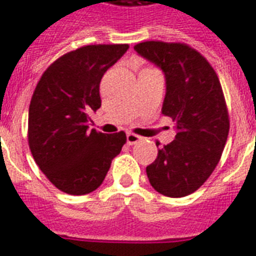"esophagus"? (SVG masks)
<instances>
[{
	"label": "esophagus",
	"mask_w": 256,
	"mask_h": 256,
	"mask_svg": "<svg viewBox=\"0 0 256 256\" xmlns=\"http://www.w3.org/2000/svg\"><path fill=\"white\" fill-rule=\"evenodd\" d=\"M142 140V138L141 136H138V134H126V142L130 145H134V144H138V141Z\"/></svg>",
	"instance_id": "obj_1"
}]
</instances>
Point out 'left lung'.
<instances>
[{
    "label": "left lung",
    "instance_id": "8db88e82",
    "mask_svg": "<svg viewBox=\"0 0 256 256\" xmlns=\"http://www.w3.org/2000/svg\"><path fill=\"white\" fill-rule=\"evenodd\" d=\"M134 48L165 74L162 114L173 118L177 134L158 149L146 176L162 196L185 197L212 176L228 141L230 118L220 79L208 59L189 44L146 40Z\"/></svg>",
    "mask_w": 256,
    "mask_h": 256
}]
</instances>
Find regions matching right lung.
Instances as JSON below:
<instances>
[{"instance_id": "right-lung-1", "label": "right lung", "mask_w": 256, "mask_h": 256, "mask_svg": "<svg viewBox=\"0 0 256 256\" xmlns=\"http://www.w3.org/2000/svg\"><path fill=\"white\" fill-rule=\"evenodd\" d=\"M128 44H88L59 56L42 74L28 107V140L36 165L63 193L83 196L106 178L126 132L88 130L102 106L99 86Z\"/></svg>"}]
</instances>
